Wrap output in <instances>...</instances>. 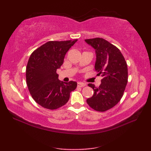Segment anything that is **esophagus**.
I'll list each match as a JSON object with an SVG mask.
<instances>
[{"mask_svg":"<svg viewBox=\"0 0 151 151\" xmlns=\"http://www.w3.org/2000/svg\"><path fill=\"white\" fill-rule=\"evenodd\" d=\"M86 84H84V83H82V82H78L77 83V86L78 87H81V88H82V87H84V86H86Z\"/></svg>","mask_w":151,"mask_h":151,"instance_id":"obj_1","label":"esophagus"}]
</instances>
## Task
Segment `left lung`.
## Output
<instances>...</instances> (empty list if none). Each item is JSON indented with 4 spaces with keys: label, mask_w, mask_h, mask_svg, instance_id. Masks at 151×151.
I'll return each instance as SVG.
<instances>
[{
    "label": "left lung",
    "mask_w": 151,
    "mask_h": 151,
    "mask_svg": "<svg viewBox=\"0 0 151 151\" xmlns=\"http://www.w3.org/2000/svg\"><path fill=\"white\" fill-rule=\"evenodd\" d=\"M95 50V70L101 75L99 87L88 86L94 91L87 103L98 111H105L115 106L120 101L128 82V68L126 61L117 47L100 37L85 40Z\"/></svg>",
    "instance_id": "1"
}]
</instances>
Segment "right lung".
Listing matches in <instances>:
<instances>
[{
  "mask_svg": "<svg viewBox=\"0 0 151 151\" xmlns=\"http://www.w3.org/2000/svg\"><path fill=\"white\" fill-rule=\"evenodd\" d=\"M76 41H48L31 54L26 69L27 84L34 100L45 108L62 107L68 102L70 93L76 88V82L60 81L56 73L65 54Z\"/></svg>",
  "mask_w": 151,
  "mask_h": 151,
  "instance_id": "1",
  "label": "right lung"
}]
</instances>
